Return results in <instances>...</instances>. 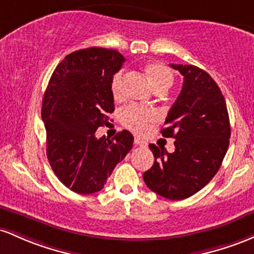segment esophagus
<instances>
[{"mask_svg": "<svg viewBox=\"0 0 254 254\" xmlns=\"http://www.w3.org/2000/svg\"><path fill=\"white\" fill-rule=\"evenodd\" d=\"M134 144L138 145V146H142V147H144V146H146L147 142L142 140V139L139 138V136H135V138H134Z\"/></svg>", "mask_w": 254, "mask_h": 254, "instance_id": "esophagus-1", "label": "esophagus"}]
</instances>
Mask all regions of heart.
I'll return each instance as SVG.
<instances>
[{
  "label": "heart",
  "instance_id": "heart-1",
  "mask_svg": "<svg viewBox=\"0 0 254 254\" xmlns=\"http://www.w3.org/2000/svg\"><path fill=\"white\" fill-rule=\"evenodd\" d=\"M145 73L155 91H167L173 85L174 76L172 70L161 62H152L145 65ZM125 81V72L119 70L114 74L112 79V93L115 98L122 95ZM121 120L126 127L135 133H144L149 127V124L155 121V114L138 105H129L121 113Z\"/></svg>",
  "mask_w": 254,
  "mask_h": 254
}]
</instances>
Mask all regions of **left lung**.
<instances>
[{
  "mask_svg": "<svg viewBox=\"0 0 254 254\" xmlns=\"http://www.w3.org/2000/svg\"><path fill=\"white\" fill-rule=\"evenodd\" d=\"M170 65L184 75V85L161 132L175 139V151L150 144L155 163L142 178L152 192L181 200L218 172L229 146L230 124L224 97L210 74L192 64Z\"/></svg>",
  "mask_w": 254,
  "mask_h": 254,
  "instance_id": "obj_1",
  "label": "left lung"
}]
</instances>
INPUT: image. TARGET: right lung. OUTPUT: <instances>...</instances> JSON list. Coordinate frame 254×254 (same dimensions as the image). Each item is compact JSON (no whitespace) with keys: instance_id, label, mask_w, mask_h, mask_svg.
<instances>
[{"instance_id":"add662e5","label":"right lung","mask_w":254,"mask_h":254,"mask_svg":"<svg viewBox=\"0 0 254 254\" xmlns=\"http://www.w3.org/2000/svg\"><path fill=\"white\" fill-rule=\"evenodd\" d=\"M124 62L116 50L93 47L74 51L55 68L43 97L50 167L65 187L79 194L103 189L133 146L134 138L126 129L113 139L95 134L109 125L115 110L110 85Z\"/></svg>"}]
</instances>
